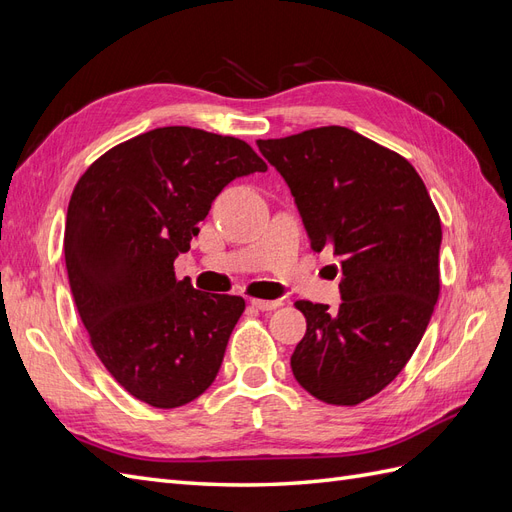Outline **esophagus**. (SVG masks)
I'll return each mask as SVG.
<instances>
[{"mask_svg": "<svg viewBox=\"0 0 512 512\" xmlns=\"http://www.w3.org/2000/svg\"><path fill=\"white\" fill-rule=\"evenodd\" d=\"M250 303H252L256 309H260V312H271V309L282 305L280 301H267V299H252Z\"/></svg>", "mask_w": 512, "mask_h": 512, "instance_id": "obj_1", "label": "esophagus"}]
</instances>
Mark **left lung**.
<instances>
[{"label": "left lung", "instance_id": "1", "mask_svg": "<svg viewBox=\"0 0 512 512\" xmlns=\"http://www.w3.org/2000/svg\"><path fill=\"white\" fill-rule=\"evenodd\" d=\"M284 177L312 241L333 250L342 305L297 301L307 331L290 356L324 404L356 406L406 367L440 294L442 224L423 179L399 153L324 126L256 141Z\"/></svg>", "mask_w": 512, "mask_h": 512}]
</instances>
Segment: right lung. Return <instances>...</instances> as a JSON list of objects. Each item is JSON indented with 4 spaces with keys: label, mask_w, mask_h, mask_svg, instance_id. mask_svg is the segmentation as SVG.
Here are the masks:
<instances>
[{
    "label": "right lung",
    "mask_w": 512,
    "mask_h": 512,
    "mask_svg": "<svg viewBox=\"0 0 512 512\" xmlns=\"http://www.w3.org/2000/svg\"><path fill=\"white\" fill-rule=\"evenodd\" d=\"M267 164L235 136L156 128L108 149L70 196L64 252L98 359L153 408H179L215 380L245 301L175 277L226 185Z\"/></svg>",
    "instance_id": "add662e5"
}]
</instances>
